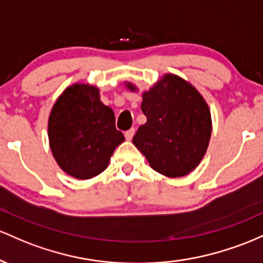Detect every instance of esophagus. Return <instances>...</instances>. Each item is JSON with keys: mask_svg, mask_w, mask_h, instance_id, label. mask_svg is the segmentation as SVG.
I'll use <instances>...</instances> for the list:
<instances>
[{"mask_svg": "<svg viewBox=\"0 0 263 263\" xmlns=\"http://www.w3.org/2000/svg\"><path fill=\"white\" fill-rule=\"evenodd\" d=\"M134 133H135V129L134 128H132V129H129V130H126L125 132V139L126 140H132V138L134 137Z\"/></svg>", "mask_w": 263, "mask_h": 263, "instance_id": "1", "label": "esophagus"}]
</instances>
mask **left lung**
<instances>
[{"label":"left lung","instance_id":"1","mask_svg":"<svg viewBox=\"0 0 263 263\" xmlns=\"http://www.w3.org/2000/svg\"><path fill=\"white\" fill-rule=\"evenodd\" d=\"M141 110L146 123L139 126L133 143L150 166L169 178L195 169L211 137L210 109L201 94L180 77L166 74L143 94Z\"/></svg>","mask_w":263,"mask_h":263}]
</instances>
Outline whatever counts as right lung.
Instances as JSON below:
<instances>
[{
    "label": "right lung",
    "mask_w": 263,
    "mask_h": 263,
    "mask_svg": "<svg viewBox=\"0 0 263 263\" xmlns=\"http://www.w3.org/2000/svg\"><path fill=\"white\" fill-rule=\"evenodd\" d=\"M53 156L61 169L77 179H90L107 169L124 141L114 111L99 99L96 87H68L53 105L48 120Z\"/></svg>",
    "instance_id": "1"
}]
</instances>
